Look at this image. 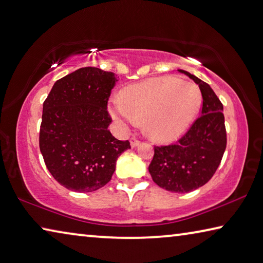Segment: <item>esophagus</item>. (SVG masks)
I'll list each match as a JSON object with an SVG mask.
<instances>
[{"label":"esophagus","mask_w":263,"mask_h":263,"mask_svg":"<svg viewBox=\"0 0 263 263\" xmlns=\"http://www.w3.org/2000/svg\"><path fill=\"white\" fill-rule=\"evenodd\" d=\"M130 143H131V146H132V147H136V146H138V145H139L140 140L137 139L136 137H132L131 140H130Z\"/></svg>","instance_id":"esophagus-1"}]
</instances>
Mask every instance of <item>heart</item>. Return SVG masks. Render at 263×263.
<instances>
[{
  "instance_id": "1",
  "label": "heart",
  "mask_w": 263,
  "mask_h": 263,
  "mask_svg": "<svg viewBox=\"0 0 263 263\" xmlns=\"http://www.w3.org/2000/svg\"><path fill=\"white\" fill-rule=\"evenodd\" d=\"M201 106L198 87L173 77L148 79L128 86L112 102L111 114L122 125L145 119V130L158 141H170L185 132Z\"/></svg>"
}]
</instances>
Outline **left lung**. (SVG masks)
Listing matches in <instances>:
<instances>
[{"mask_svg":"<svg viewBox=\"0 0 263 263\" xmlns=\"http://www.w3.org/2000/svg\"><path fill=\"white\" fill-rule=\"evenodd\" d=\"M182 72L193 79L201 91V115L177 143L154 146L148 166L153 181L174 193H189L210 181L227 145L222 103L207 83L190 72Z\"/></svg>","mask_w":263,"mask_h":263,"instance_id":"obj_1","label":"left lung"}]
</instances>
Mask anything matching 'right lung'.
<instances>
[{"label":"right lung","mask_w":263,"mask_h":263,"mask_svg":"<svg viewBox=\"0 0 263 263\" xmlns=\"http://www.w3.org/2000/svg\"><path fill=\"white\" fill-rule=\"evenodd\" d=\"M114 72L86 66L58 79L43 103L40 149L45 166L65 189L93 192L111 180L118 157L131 148L107 130Z\"/></svg>","instance_id":"add662e5"}]
</instances>
